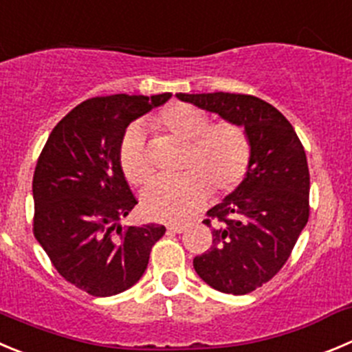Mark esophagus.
<instances>
[{"label":"esophagus","mask_w":352,"mask_h":352,"mask_svg":"<svg viewBox=\"0 0 352 352\" xmlns=\"http://www.w3.org/2000/svg\"><path fill=\"white\" fill-rule=\"evenodd\" d=\"M187 228H189V224H170L168 226V231H172V232H184Z\"/></svg>","instance_id":"34e87169"}]
</instances>
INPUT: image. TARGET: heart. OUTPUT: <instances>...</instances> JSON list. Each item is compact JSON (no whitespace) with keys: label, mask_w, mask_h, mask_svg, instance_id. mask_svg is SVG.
Here are the masks:
<instances>
[{"label":"heart","mask_w":352,"mask_h":352,"mask_svg":"<svg viewBox=\"0 0 352 352\" xmlns=\"http://www.w3.org/2000/svg\"><path fill=\"white\" fill-rule=\"evenodd\" d=\"M208 114L187 104L166 107L154 124L173 139L187 144L182 157L184 173L173 180H157L144 192V210L160 221L177 222L198 213L212 196L236 191L252 165V140L246 128L236 121L212 123ZM120 168L133 186L153 179L144 131L131 124L118 149Z\"/></svg>","instance_id":"heart-1"}]
</instances>
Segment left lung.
I'll return each instance as SVG.
<instances>
[{"instance_id": "8db88e82", "label": "left lung", "mask_w": 352, "mask_h": 352, "mask_svg": "<svg viewBox=\"0 0 352 352\" xmlns=\"http://www.w3.org/2000/svg\"><path fill=\"white\" fill-rule=\"evenodd\" d=\"M184 102L241 123L252 140L250 172L206 212L212 246L192 261L198 276L222 294L245 295L272 280L309 219V166L290 121L245 94H177Z\"/></svg>"}]
</instances>
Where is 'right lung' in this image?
Segmentation results:
<instances>
[{
    "instance_id": "obj_1",
    "label": "right lung",
    "mask_w": 352,
    "mask_h": 352,
    "mask_svg": "<svg viewBox=\"0 0 352 352\" xmlns=\"http://www.w3.org/2000/svg\"><path fill=\"white\" fill-rule=\"evenodd\" d=\"M172 94H118L81 102L52 130L32 177V232L58 274L94 297L121 294L142 278L166 228H121L137 205L120 168L128 124Z\"/></svg>"
}]
</instances>
